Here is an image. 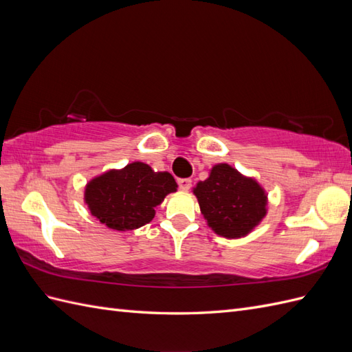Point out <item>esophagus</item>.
I'll list each match as a JSON object with an SVG mask.
<instances>
[{"label": "esophagus", "mask_w": 352, "mask_h": 352, "mask_svg": "<svg viewBox=\"0 0 352 352\" xmlns=\"http://www.w3.org/2000/svg\"><path fill=\"white\" fill-rule=\"evenodd\" d=\"M177 185H179V189H180V190H189L190 186H192V180H190L189 177L179 179V180H177Z\"/></svg>", "instance_id": "esophagus-1"}]
</instances>
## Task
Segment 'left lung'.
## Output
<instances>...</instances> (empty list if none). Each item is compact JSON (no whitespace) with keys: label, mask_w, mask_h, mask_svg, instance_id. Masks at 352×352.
Instances as JSON below:
<instances>
[{"label":"left lung","mask_w":352,"mask_h":352,"mask_svg":"<svg viewBox=\"0 0 352 352\" xmlns=\"http://www.w3.org/2000/svg\"><path fill=\"white\" fill-rule=\"evenodd\" d=\"M194 194L208 226L220 236H245L265 216L267 197L263 188L229 164L212 167L210 177L197 185Z\"/></svg>","instance_id":"8db88e82"}]
</instances>
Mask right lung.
<instances>
[{"mask_svg":"<svg viewBox=\"0 0 352 352\" xmlns=\"http://www.w3.org/2000/svg\"><path fill=\"white\" fill-rule=\"evenodd\" d=\"M177 188L167 172L155 173L144 163L110 170L88 184L85 201L105 226L116 230H132L150 223L164 197Z\"/></svg>","mask_w":352,"mask_h":352,"instance_id":"obj_1","label":"right lung"}]
</instances>
